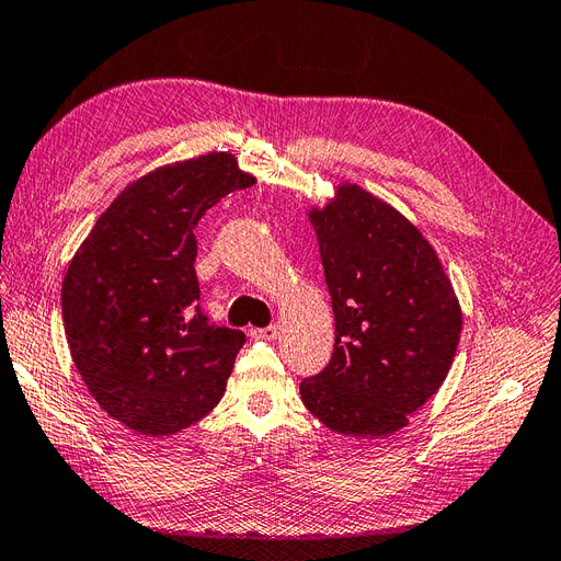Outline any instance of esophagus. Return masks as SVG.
Returning a JSON list of instances; mask_svg holds the SVG:
<instances>
[{
	"label": "esophagus",
	"instance_id": "34e87169",
	"mask_svg": "<svg viewBox=\"0 0 561 561\" xmlns=\"http://www.w3.org/2000/svg\"><path fill=\"white\" fill-rule=\"evenodd\" d=\"M250 334L254 336V339H276L278 336V328L276 325H268V328H257V330H250Z\"/></svg>",
	"mask_w": 561,
	"mask_h": 561
}]
</instances>
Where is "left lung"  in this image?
Instances as JSON below:
<instances>
[{"instance_id":"1","label":"left lung","mask_w":561,"mask_h":561,"mask_svg":"<svg viewBox=\"0 0 561 561\" xmlns=\"http://www.w3.org/2000/svg\"><path fill=\"white\" fill-rule=\"evenodd\" d=\"M309 219L336 336L301 402L334 433L390 435L447 379L463 322L451 280L410 219L358 184H339Z\"/></svg>"}]
</instances>
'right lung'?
<instances>
[{
  "mask_svg": "<svg viewBox=\"0 0 561 561\" xmlns=\"http://www.w3.org/2000/svg\"><path fill=\"white\" fill-rule=\"evenodd\" d=\"M229 151L161 165L98 217L62 278V322L89 393L135 433L173 435L222 400L241 330L203 316L194 227L252 186Z\"/></svg>",
  "mask_w": 561,
  "mask_h": 561,
  "instance_id": "right-lung-1",
  "label": "right lung"
}]
</instances>
